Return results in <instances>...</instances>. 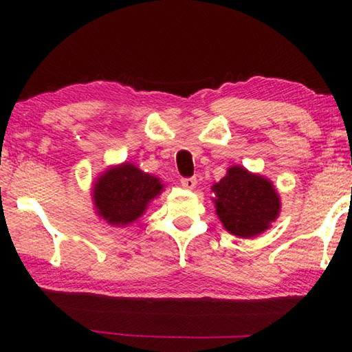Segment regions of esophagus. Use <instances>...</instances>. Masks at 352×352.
Returning a JSON list of instances; mask_svg holds the SVG:
<instances>
[{"instance_id": "obj_1", "label": "esophagus", "mask_w": 352, "mask_h": 352, "mask_svg": "<svg viewBox=\"0 0 352 352\" xmlns=\"http://www.w3.org/2000/svg\"><path fill=\"white\" fill-rule=\"evenodd\" d=\"M195 184H197V178L189 177V178H182V186L184 189H194Z\"/></svg>"}]
</instances>
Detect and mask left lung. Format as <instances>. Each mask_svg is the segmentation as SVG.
<instances>
[{
    "instance_id": "obj_1",
    "label": "left lung",
    "mask_w": 352,
    "mask_h": 352,
    "mask_svg": "<svg viewBox=\"0 0 352 352\" xmlns=\"http://www.w3.org/2000/svg\"><path fill=\"white\" fill-rule=\"evenodd\" d=\"M214 206L230 234L250 239L269 230L281 211V197L269 178L231 166L211 186Z\"/></svg>"
}]
</instances>
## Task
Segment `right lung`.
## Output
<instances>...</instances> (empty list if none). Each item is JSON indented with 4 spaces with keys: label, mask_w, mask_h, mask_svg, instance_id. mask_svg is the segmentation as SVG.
Masks as SVG:
<instances>
[{
    "label": "right lung",
    "mask_w": 352,
    "mask_h": 352,
    "mask_svg": "<svg viewBox=\"0 0 352 352\" xmlns=\"http://www.w3.org/2000/svg\"><path fill=\"white\" fill-rule=\"evenodd\" d=\"M164 184L138 166L124 162L99 174L91 186V200L100 219L111 226H127L146 212Z\"/></svg>",
    "instance_id": "add662e5"
}]
</instances>
